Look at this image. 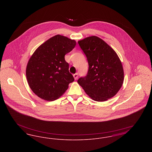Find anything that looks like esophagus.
Instances as JSON below:
<instances>
[{
    "label": "esophagus",
    "mask_w": 152,
    "mask_h": 152,
    "mask_svg": "<svg viewBox=\"0 0 152 152\" xmlns=\"http://www.w3.org/2000/svg\"><path fill=\"white\" fill-rule=\"evenodd\" d=\"M73 77H74V79H77L78 78V73H76L74 74V75H73Z\"/></svg>",
    "instance_id": "1"
}]
</instances>
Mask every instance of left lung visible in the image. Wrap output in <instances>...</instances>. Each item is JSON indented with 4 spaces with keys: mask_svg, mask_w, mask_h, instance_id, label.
I'll use <instances>...</instances> for the list:
<instances>
[{
    "mask_svg": "<svg viewBox=\"0 0 152 152\" xmlns=\"http://www.w3.org/2000/svg\"><path fill=\"white\" fill-rule=\"evenodd\" d=\"M89 64L87 75L77 83L94 101H107L122 87L124 73L121 61L114 50L101 38L89 36L78 41Z\"/></svg>",
    "mask_w": 152,
    "mask_h": 152,
    "instance_id": "left-lung-1",
    "label": "left lung"
}]
</instances>
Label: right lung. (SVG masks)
Listing matches in <instances>:
<instances>
[{
  "mask_svg": "<svg viewBox=\"0 0 152 152\" xmlns=\"http://www.w3.org/2000/svg\"><path fill=\"white\" fill-rule=\"evenodd\" d=\"M76 44L75 40L57 35L41 44L28 60L26 77L29 87L39 97L53 101L65 93L74 81L65 55Z\"/></svg>",
  "mask_w": 152,
  "mask_h": 152,
  "instance_id": "1",
  "label": "right lung"
}]
</instances>
